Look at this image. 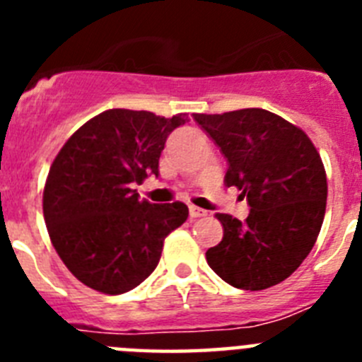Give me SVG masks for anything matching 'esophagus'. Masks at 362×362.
Here are the masks:
<instances>
[{"instance_id":"34e87169","label":"esophagus","mask_w":362,"mask_h":362,"mask_svg":"<svg viewBox=\"0 0 362 362\" xmlns=\"http://www.w3.org/2000/svg\"><path fill=\"white\" fill-rule=\"evenodd\" d=\"M188 212H190V217L192 219H197V217H204L206 216V210H203V209H199V206H194V204H192L190 209H188Z\"/></svg>"}]
</instances>
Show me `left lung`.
Instances as JSON below:
<instances>
[{
	"label": "left lung",
	"mask_w": 362,
	"mask_h": 362,
	"mask_svg": "<svg viewBox=\"0 0 362 362\" xmlns=\"http://www.w3.org/2000/svg\"><path fill=\"white\" fill-rule=\"evenodd\" d=\"M228 161L226 187L250 204L245 223L217 214L223 241L206 252L217 276L241 290L290 277L315 245L326 210V172L310 137L263 108L196 114Z\"/></svg>",
	"instance_id": "obj_1"
}]
</instances>
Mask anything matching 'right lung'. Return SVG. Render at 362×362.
<instances>
[{"mask_svg":"<svg viewBox=\"0 0 362 362\" xmlns=\"http://www.w3.org/2000/svg\"><path fill=\"white\" fill-rule=\"evenodd\" d=\"M187 121L112 108L76 130L54 159L45 223L57 255L88 288H136L158 267L166 235L187 221V204L141 201L132 188L159 175L166 137Z\"/></svg>","mask_w":362,"mask_h":362,"instance_id":"1","label":"right lung"}]
</instances>
